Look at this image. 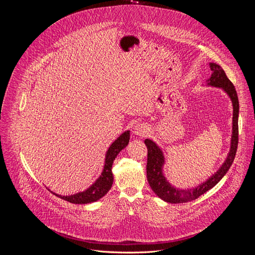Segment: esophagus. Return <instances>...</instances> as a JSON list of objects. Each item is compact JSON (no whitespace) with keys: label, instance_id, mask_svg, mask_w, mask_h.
<instances>
[{"label":"esophagus","instance_id":"1","mask_svg":"<svg viewBox=\"0 0 255 255\" xmlns=\"http://www.w3.org/2000/svg\"><path fill=\"white\" fill-rule=\"evenodd\" d=\"M148 132V127L142 123H138L133 127V133L135 135H139V136H143L145 134H147Z\"/></svg>","mask_w":255,"mask_h":255}]
</instances>
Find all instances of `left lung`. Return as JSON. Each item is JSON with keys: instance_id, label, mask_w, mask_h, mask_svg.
I'll return each mask as SVG.
<instances>
[{"instance_id": "8db88e82", "label": "left lung", "mask_w": 255, "mask_h": 255, "mask_svg": "<svg viewBox=\"0 0 255 255\" xmlns=\"http://www.w3.org/2000/svg\"><path fill=\"white\" fill-rule=\"evenodd\" d=\"M209 67L212 71L211 76L206 80L207 86L220 88L227 94L229 97L232 107V134L230 138V148L229 152L218 168V170L212 174L208 179L203 181L194 187L189 188H178L169 182L164 175L163 167L165 165V157L162 149L157 143L151 139H145L144 143L147 146V166H146V174L148 183L153 190V192L162 200L168 203H183L196 199L200 195L204 194L212 187H214L227 173L230 168L237 149L238 144V114H239V102L236 90L233 86L231 81L227 78L224 70L217 65L216 63H209Z\"/></svg>"}]
</instances>
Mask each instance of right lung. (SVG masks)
Segmentation results:
<instances>
[{
	"instance_id": "right-lung-1",
	"label": "right lung",
	"mask_w": 255,
	"mask_h": 255,
	"mask_svg": "<svg viewBox=\"0 0 255 255\" xmlns=\"http://www.w3.org/2000/svg\"><path fill=\"white\" fill-rule=\"evenodd\" d=\"M129 139L130 130H126L117 139H115L114 142H112L105 154V162L100 176L87 189L71 195H60L51 191L50 189L49 190L56 196L74 204H88L98 201L105 196L112 187L114 179L112 173L113 162L120 151H122L128 145Z\"/></svg>"
}]
</instances>
